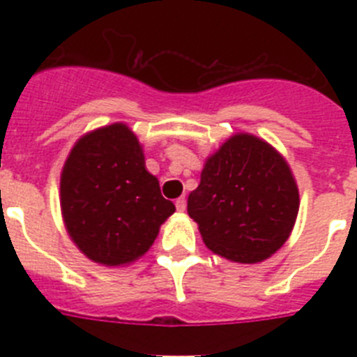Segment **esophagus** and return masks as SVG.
<instances>
[{
	"label": "esophagus",
	"mask_w": 357,
	"mask_h": 357,
	"mask_svg": "<svg viewBox=\"0 0 357 357\" xmlns=\"http://www.w3.org/2000/svg\"><path fill=\"white\" fill-rule=\"evenodd\" d=\"M175 206H176V211H178V213H184V211H185V198L184 197L178 198V200L175 202Z\"/></svg>",
	"instance_id": "1"
}]
</instances>
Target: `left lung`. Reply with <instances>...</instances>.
Returning a JSON list of instances; mask_svg holds the SVG:
<instances>
[{"label":"left lung","instance_id":"8db88e82","mask_svg":"<svg viewBox=\"0 0 357 357\" xmlns=\"http://www.w3.org/2000/svg\"><path fill=\"white\" fill-rule=\"evenodd\" d=\"M298 188L289 164L257 135L239 132L207 157L188 214L213 254L254 264L275 254L291 234Z\"/></svg>","mask_w":357,"mask_h":357}]
</instances>
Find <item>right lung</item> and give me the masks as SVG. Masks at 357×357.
<instances>
[{
	"label": "right lung",
	"mask_w": 357,
	"mask_h": 357,
	"mask_svg": "<svg viewBox=\"0 0 357 357\" xmlns=\"http://www.w3.org/2000/svg\"><path fill=\"white\" fill-rule=\"evenodd\" d=\"M69 238L93 263L125 266L143 257L175 206L144 164L143 144L125 123L87 132L61 173Z\"/></svg>",
	"instance_id": "obj_1"
}]
</instances>
